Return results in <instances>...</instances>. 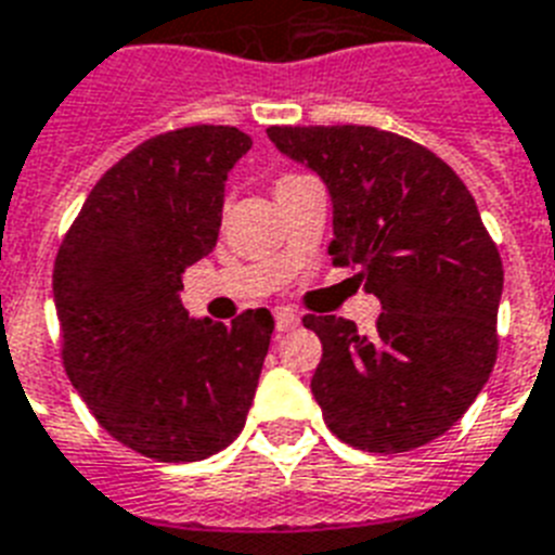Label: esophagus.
<instances>
[{"mask_svg": "<svg viewBox=\"0 0 555 555\" xmlns=\"http://www.w3.org/2000/svg\"><path fill=\"white\" fill-rule=\"evenodd\" d=\"M274 326H278V332H292V328L300 326V314L288 309H278L274 311Z\"/></svg>", "mask_w": 555, "mask_h": 555, "instance_id": "1", "label": "esophagus"}]
</instances>
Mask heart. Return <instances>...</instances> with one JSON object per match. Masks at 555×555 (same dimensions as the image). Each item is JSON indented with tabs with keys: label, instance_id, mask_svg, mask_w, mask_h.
<instances>
[{
	"label": "heart",
	"instance_id": "heart-1",
	"mask_svg": "<svg viewBox=\"0 0 555 555\" xmlns=\"http://www.w3.org/2000/svg\"><path fill=\"white\" fill-rule=\"evenodd\" d=\"M297 178H304V176H283L281 181H278V186H281V184H288V181H297Z\"/></svg>",
	"mask_w": 555,
	"mask_h": 555
}]
</instances>
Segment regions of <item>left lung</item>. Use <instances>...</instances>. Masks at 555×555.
Wrapping results in <instances>:
<instances>
[{"mask_svg": "<svg viewBox=\"0 0 555 555\" xmlns=\"http://www.w3.org/2000/svg\"><path fill=\"white\" fill-rule=\"evenodd\" d=\"M283 155L314 169L334 206V267L357 269L383 314L371 334L306 314L323 343L311 393L328 431L369 453L442 437L496 363L502 258L474 195L442 158L397 132L269 127Z\"/></svg>", "mask_w": 555, "mask_h": 555, "instance_id": "1", "label": "left lung"}]
</instances>
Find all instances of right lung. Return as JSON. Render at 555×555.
<instances>
[{"label": "right lung", "mask_w": 555, "mask_h": 555, "mask_svg": "<svg viewBox=\"0 0 555 555\" xmlns=\"http://www.w3.org/2000/svg\"><path fill=\"white\" fill-rule=\"evenodd\" d=\"M251 139L195 124L146 139L99 178L53 267L62 363L104 431L158 462L206 460L244 431L274 320L229 326L181 306L215 249L229 169Z\"/></svg>", "instance_id": "right-lung-1"}]
</instances>
